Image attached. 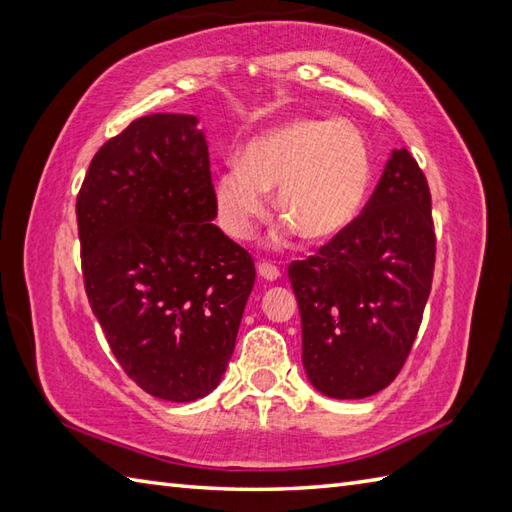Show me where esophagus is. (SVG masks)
Returning <instances> with one entry per match:
<instances>
[{"label": "esophagus", "mask_w": 512, "mask_h": 512, "mask_svg": "<svg viewBox=\"0 0 512 512\" xmlns=\"http://www.w3.org/2000/svg\"><path fill=\"white\" fill-rule=\"evenodd\" d=\"M257 272H259V277L266 281H275L281 277V270L275 264H270V261H259Z\"/></svg>", "instance_id": "34e87169"}]
</instances>
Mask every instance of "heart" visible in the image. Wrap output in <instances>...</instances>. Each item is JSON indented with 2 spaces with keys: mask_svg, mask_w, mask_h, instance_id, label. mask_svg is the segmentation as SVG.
Returning a JSON list of instances; mask_svg holds the SVG:
<instances>
[{
  "mask_svg": "<svg viewBox=\"0 0 512 512\" xmlns=\"http://www.w3.org/2000/svg\"><path fill=\"white\" fill-rule=\"evenodd\" d=\"M368 185L371 152L360 130L303 117L248 141L242 163L218 176L216 200L224 229L242 240L266 209V189H279V216L305 240L323 242L355 220Z\"/></svg>",
  "mask_w": 512,
  "mask_h": 512,
  "instance_id": "1",
  "label": "heart"
}]
</instances>
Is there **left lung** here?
Instances as JSON below:
<instances>
[{"mask_svg":"<svg viewBox=\"0 0 512 512\" xmlns=\"http://www.w3.org/2000/svg\"><path fill=\"white\" fill-rule=\"evenodd\" d=\"M434 261L430 185L406 148L392 150L360 216L288 268L314 388L334 399H362L401 373L432 290Z\"/></svg>","mask_w":512,"mask_h":512,"instance_id":"1","label":"left lung"}]
</instances>
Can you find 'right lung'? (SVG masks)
<instances>
[{
	"mask_svg": "<svg viewBox=\"0 0 512 512\" xmlns=\"http://www.w3.org/2000/svg\"><path fill=\"white\" fill-rule=\"evenodd\" d=\"M194 115L154 113L95 152L76 200L82 279L124 373L165 401L220 384L255 285L218 213Z\"/></svg>",
	"mask_w": 512,
	"mask_h": 512,
	"instance_id": "obj_1",
	"label": "right lung"
}]
</instances>
